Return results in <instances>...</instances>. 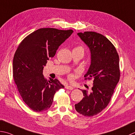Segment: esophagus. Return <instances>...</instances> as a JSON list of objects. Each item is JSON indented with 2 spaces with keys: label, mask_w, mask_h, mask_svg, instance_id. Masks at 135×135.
Masks as SVG:
<instances>
[{
  "label": "esophagus",
  "mask_w": 135,
  "mask_h": 135,
  "mask_svg": "<svg viewBox=\"0 0 135 135\" xmlns=\"http://www.w3.org/2000/svg\"><path fill=\"white\" fill-rule=\"evenodd\" d=\"M65 88L67 89H69V90H73L74 88H73L72 86L67 85V86H65Z\"/></svg>",
  "instance_id": "esophagus-1"
}]
</instances>
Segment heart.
<instances>
[{
    "label": "heart",
    "mask_w": 135,
    "mask_h": 135,
    "mask_svg": "<svg viewBox=\"0 0 135 135\" xmlns=\"http://www.w3.org/2000/svg\"><path fill=\"white\" fill-rule=\"evenodd\" d=\"M75 49H79V50H81V51H83L84 52V49L83 47H81V46H78L77 47H76V48H75Z\"/></svg>",
    "instance_id": "1"
}]
</instances>
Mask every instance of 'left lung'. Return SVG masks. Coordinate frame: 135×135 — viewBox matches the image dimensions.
<instances>
[{"instance_id": "obj_1", "label": "left lung", "mask_w": 135, "mask_h": 135, "mask_svg": "<svg viewBox=\"0 0 135 135\" xmlns=\"http://www.w3.org/2000/svg\"><path fill=\"white\" fill-rule=\"evenodd\" d=\"M91 51V65L84 75L92 78L91 92L82 90L84 98L75 105V110L85 117H92L107 107L120 78L119 59L115 46L106 37L94 31L78 33Z\"/></svg>"}]
</instances>
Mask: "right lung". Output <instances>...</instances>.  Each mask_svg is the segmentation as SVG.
<instances>
[{
	"mask_svg": "<svg viewBox=\"0 0 135 135\" xmlns=\"http://www.w3.org/2000/svg\"><path fill=\"white\" fill-rule=\"evenodd\" d=\"M73 33V30L40 28L18 45L13 61V78L23 101L34 111L49 109L55 92L64 88L57 79L47 81L43 70L49 58L54 56Z\"/></svg>",
	"mask_w": 135,
	"mask_h": 135,
	"instance_id": "1",
	"label": "right lung"
}]
</instances>
